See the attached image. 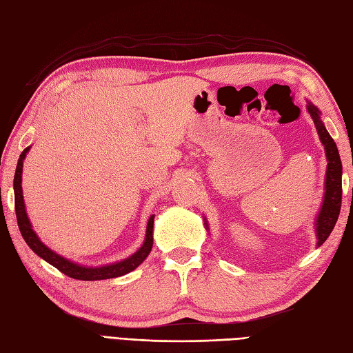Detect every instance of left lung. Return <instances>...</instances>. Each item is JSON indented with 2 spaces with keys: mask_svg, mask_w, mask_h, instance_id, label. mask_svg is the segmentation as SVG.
Returning a JSON list of instances; mask_svg holds the SVG:
<instances>
[{
  "mask_svg": "<svg viewBox=\"0 0 353 353\" xmlns=\"http://www.w3.org/2000/svg\"><path fill=\"white\" fill-rule=\"evenodd\" d=\"M307 111L311 114L314 120V125L317 128V132L320 135V140L325 146L326 157H327V170H326V192L325 199H323L321 210L317 218V247L323 245L329 234L336 224V219L340 216L341 210V196H343V187H341V174L343 166L340 160V154L332 137L326 131L325 125L320 120V111L314 105H307ZM207 225V224H205Z\"/></svg>",
  "mask_w": 353,
  "mask_h": 353,
  "instance_id": "8db88e82",
  "label": "left lung"
}]
</instances>
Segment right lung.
I'll list each match as a JSON object with an SVG mask.
<instances>
[{
  "label": "right lung",
  "mask_w": 353,
  "mask_h": 353,
  "mask_svg": "<svg viewBox=\"0 0 353 353\" xmlns=\"http://www.w3.org/2000/svg\"><path fill=\"white\" fill-rule=\"evenodd\" d=\"M28 149L26 148L23 152H21V157L18 160V166L15 170V178H13V189H15V212H17V221H18V227L19 232L23 234L24 241L27 242V245L30 247L36 254L39 257L44 259L46 262L50 265H53L54 268L59 270L63 274L68 277H73L77 280H105V279H114V277H120L123 274H128V272L134 271L139 265L145 261V259L149 256L150 250H152V243H154V237H152V230H154V214L149 218L148 222V230H146V239L145 243H143L141 248L134 253L131 257L125 259V261L112 263V265H106V267H100V268H86L81 267V265L73 263L63 259L62 256L56 254L54 251L47 248L44 243L39 241V237L36 236L33 232L30 221L27 218L26 213V205H24V198H23V187H21V174H23V161L26 158V154L28 152Z\"/></svg>",
  "instance_id": "right-lung-1"
}]
</instances>
